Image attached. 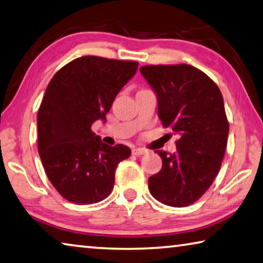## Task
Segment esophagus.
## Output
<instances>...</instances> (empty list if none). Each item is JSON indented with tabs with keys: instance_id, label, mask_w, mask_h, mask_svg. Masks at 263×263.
<instances>
[{
	"instance_id": "obj_1",
	"label": "esophagus",
	"mask_w": 263,
	"mask_h": 263,
	"mask_svg": "<svg viewBox=\"0 0 263 263\" xmlns=\"http://www.w3.org/2000/svg\"><path fill=\"white\" fill-rule=\"evenodd\" d=\"M132 153H133V155H135V156H142V155L147 154V150H144L142 148H134L132 150Z\"/></svg>"
}]
</instances>
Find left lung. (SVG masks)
I'll list each match as a JSON object with an SVG mask.
<instances>
[{
	"label": "left lung",
	"instance_id": "1",
	"mask_svg": "<svg viewBox=\"0 0 263 263\" xmlns=\"http://www.w3.org/2000/svg\"><path fill=\"white\" fill-rule=\"evenodd\" d=\"M157 98L162 126L180 137L176 153L156 150L162 169L148 179L155 199L174 208L193 204L220 170L229 121L222 94L204 72L186 64L140 67Z\"/></svg>",
	"mask_w": 263,
	"mask_h": 263
}]
</instances>
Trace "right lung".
<instances>
[{
    "instance_id": "right-lung-1",
    "label": "right lung",
    "mask_w": 263,
    "mask_h": 263,
    "mask_svg": "<svg viewBox=\"0 0 263 263\" xmlns=\"http://www.w3.org/2000/svg\"><path fill=\"white\" fill-rule=\"evenodd\" d=\"M139 64L96 55L72 60L55 73L37 115L38 153L47 178L66 200L94 204L110 195L127 145L110 147L92 132L106 122L114 99Z\"/></svg>"
}]
</instances>
